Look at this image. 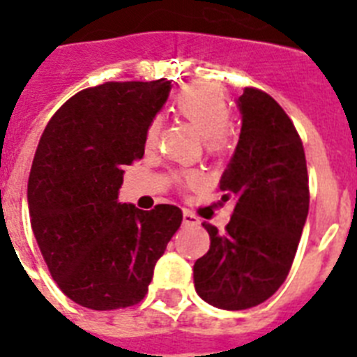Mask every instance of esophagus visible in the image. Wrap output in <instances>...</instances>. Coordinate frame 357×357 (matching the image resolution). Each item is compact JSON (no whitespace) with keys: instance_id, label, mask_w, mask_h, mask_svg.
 Instances as JSON below:
<instances>
[{"instance_id":"esophagus-1","label":"esophagus","mask_w":357,"mask_h":357,"mask_svg":"<svg viewBox=\"0 0 357 357\" xmlns=\"http://www.w3.org/2000/svg\"><path fill=\"white\" fill-rule=\"evenodd\" d=\"M182 225H185V227L198 225V218L195 216L193 213H189V211H184V214H182Z\"/></svg>"}]
</instances>
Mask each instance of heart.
Listing matches in <instances>:
<instances>
[{
    "label": "heart",
    "instance_id": "obj_1",
    "mask_svg": "<svg viewBox=\"0 0 357 357\" xmlns=\"http://www.w3.org/2000/svg\"><path fill=\"white\" fill-rule=\"evenodd\" d=\"M173 109L178 116L188 119L195 130L206 137L209 150H222L227 144L225 127L230 118V105L223 89L214 84H191L176 94L173 100ZM159 121H151L146 130V144L153 146L159 137ZM184 181L191 185L200 182V175L189 172Z\"/></svg>",
    "mask_w": 357,
    "mask_h": 357
}]
</instances>
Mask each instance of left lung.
<instances>
[{
  "label": "left lung",
  "instance_id": "8db88e82",
  "mask_svg": "<svg viewBox=\"0 0 357 357\" xmlns=\"http://www.w3.org/2000/svg\"><path fill=\"white\" fill-rule=\"evenodd\" d=\"M241 132L220 178L234 200L225 232L206 225L211 247L193 266L195 289L214 307L268 301L288 277L309 211L302 141L282 107L257 89L238 98Z\"/></svg>",
  "mask_w": 357,
  "mask_h": 357
}]
</instances>
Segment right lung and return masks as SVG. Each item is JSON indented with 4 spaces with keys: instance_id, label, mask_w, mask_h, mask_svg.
I'll list each match as a JSON object with an SVG mask.
<instances>
[{
    "instance_id": "1",
    "label": "right lung",
    "mask_w": 357,
    "mask_h": 357,
    "mask_svg": "<svg viewBox=\"0 0 357 357\" xmlns=\"http://www.w3.org/2000/svg\"><path fill=\"white\" fill-rule=\"evenodd\" d=\"M169 91L166 78L84 89L40 135L28 176L31 230L53 280L84 307L143 301L182 223L169 204L141 211L118 200L123 168L144 155L146 130Z\"/></svg>"
}]
</instances>
